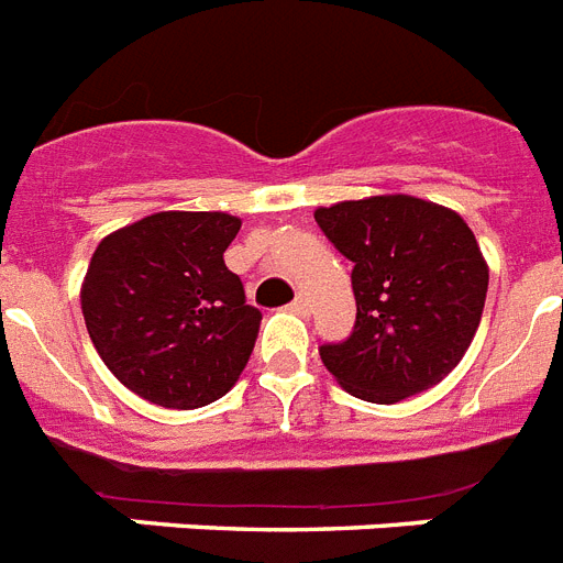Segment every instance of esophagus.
Returning <instances> with one entry per match:
<instances>
[{
	"label": "esophagus",
	"instance_id": "1",
	"mask_svg": "<svg viewBox=\"0 0 563 563\" xmlns=\"http://www.w3.org/2000/svg\"><path fill=\"white\" fill-rule=\"evenodd\" d=\"M290 308H294L296 313H302V317H305V313H308V310H310V299H308V296H296Z\"/></svg>",
	"mask_w": 563,
	"mask_h": 563
}]
</instances>
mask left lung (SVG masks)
I'll use <instances>...</instances> for the list:
<instances>
[{
	"label": "left lung",
	"mask_w": 563,
	"mask_h": 563,
	"mask_svg": "<svg viewBox=\"0 0 563 563\" xmlns=\"http://www.w3.org/2000/svg\"><path fill=\"white\" fill-rule=\"evenodd\" d=\"M352 261L357 322L319 357L354 398L398 404L451 375L485 308L488 264L462 214L409 195L343 200L313 211Z\"/></svg>",
	"instance_id": "obj_1"
}]
</instances>
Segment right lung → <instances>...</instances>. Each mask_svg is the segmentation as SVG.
<instances>
[{
  "instance_id": "obj_1",
  "label": "right lung",
  "mask_w": 563,
  "mask_h": 563,
  "mask_svg": "<svg viewBox=\"0 0 563 563\" xmlns=\"http://www.w3.org/2000/svg\"><path fill=\"white\" fill-rule=\"evenodd\" d=\"M238 229L227 211H156L96 246L84 322L103 366L139 398L197 409L238 384L261 325L223 261Z\"/></svg>"
}]
</instances>
